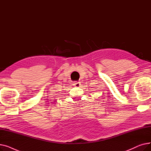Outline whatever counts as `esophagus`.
<instances>
[{
  "mask_svg": "<svg viewBox=\"0 0 151 151\" xmlns=\"http://www.w3.org/2000/svg\"><path fill=\"white\" fill-rule=\"evenodd\" d=\"M73 85L76 86V87H79V86H80L81 83L80 82H76V81H75V82H73Z\"/></svg>",
  "mask_w": 151,
  "mask_h": 151,
  "instance_id": "34e87169",
  "label": "esophagus"
}]
</instances>
